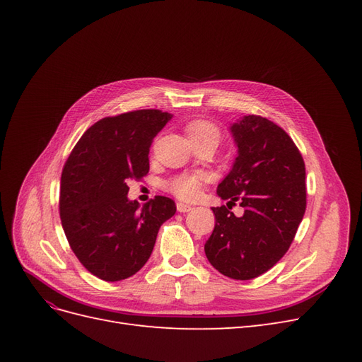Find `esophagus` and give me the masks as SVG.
Here are the masks:
<instances>
[{
  "label": "esophagus",
  "instance_id": "34e87169",
  "mask_svg": "<svg viewBox=\"0 0 362 362\" xmlns=\"http://www.w3.org/2000/svg\"><path fill=\"white\" fill-rule=\"evenodd\" d=\"M192 205H187V204H182V202H178L177 204V210L180 211V213H187V211H190L192 210Z\"/></svg>",
  "mask_w": 362,
  "mask_h": 362
}]
</instances>
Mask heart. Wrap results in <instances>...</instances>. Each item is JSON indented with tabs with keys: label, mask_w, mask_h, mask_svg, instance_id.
I'll return each instance as SVG.
<instances>
[{
	"label": "heart",
	"mask_w": 362,
	"mask_h": 362,
	"mask_svg": "<svg viewBox=\"0 0 362 362\" xmlns=\"http://www.w3.org/2000/svg\"><path fill=\"white\" fill-rule=\"evenodd\" d=\"M189 134V139L196 137H211L216 141L221 139V131L218 128L210 122V120H193L185 128ZM204 182V175L201 173H185L180 175V177L173 178L169 182V189L172 193H175L181 199H194L199 193L201 185Z\"/></svg>",
	"instance_id": "obj_1"
}]
</instances>
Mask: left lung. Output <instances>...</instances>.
I'll return each mask as SVG.
<instances>
[{
  "instance_id": "8db88e82",
  "label": "left lung",
  "mask_w": 362,
  "mask_h": 362,
  "mask_svg": "<svg viewBox=\"0 0 362 362\" xmlns=\"http://www.w3.org/2000/svg\"><path fill=\"white\" fill-rule=\"evenodd\" d=\"M229 133L237 157L217 194L238 200L245 213L213 208L216 225L204 249L222 275L246 281L275 266L293 242L306 208L305 163L286 131L266 117L243 116Z\"/></svg>"
}]
</instances>
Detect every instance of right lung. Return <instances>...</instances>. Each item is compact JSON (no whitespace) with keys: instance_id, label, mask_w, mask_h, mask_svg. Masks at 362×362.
I'll use <instances>...</instances> for the list:
<instances>
[{"instance_id":"add662e5","label":"right lung","mask_w":362,"mask_h":362,"mask_svg":"<svg viewBox=\"0 0 362 362\" xmlns=\"http://www.w3.org/2000/svg\"><path fill=\"white\" fill-rule=\"evenodd\" d=\"M173 116L137 110L93 124L64 164L60 218L71 249L92 275L115 282L146 264L160 226L177 205L166 196L140 206L128 199V181L149 170L152 140Z\"/></svg>"}]
</instances>
